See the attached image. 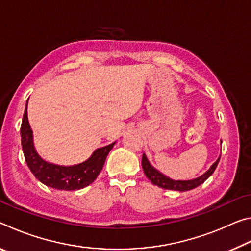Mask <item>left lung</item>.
<instances>
[{"instance_id": "obj_1", "label": "left lung", "mask_w": 251, "mask_h": 251, "mask_svg": "<svg viewBox=\"0 0 251 251\" xmlns=\"http://www.w3.org/2000/svg\"><path fill=\"white\" fill-rule=\"evenodd\" d=\"M219 159H220V157L215 161L214 164L211 165V167L208 169V171L203 174V175H201L198 178H195V179H192V180H174V179H171L169 177L163 175L160 172H158L157 169H155L151 166L145 154H143L142 166H143L144 173H145L146 177L151 181L152 185L161 187V188H164V189H172V190H178V192H186V190L196 188V187L201 185L203 181L208 179V177H209L211 174L215 172V169H216V167H217V165L219 163Z\"/></svg>"}]
</instances>
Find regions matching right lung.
I'll return each instance as SVG.
<instances>
[{
  "label": "right lung",
  "mask_w": 251,
  "mask_h": 251,
  "mask_svg": "<svg viewBox=\"0 0 251 251\" xmlns=\"http://www.w3.org/2000/svg\"><path fill=\"white\" fill-rule=\"evenodd\" d=\"M22 150L29 171L44 185L59 190H78L91 185L103 169L108 152L115 143L96 150L87 160L73 166L48 163L37 154L33 143V131L27 118V103L21 125Z\"/></svg>",
  "instance_id": "obj_1"
}]
</instances>
